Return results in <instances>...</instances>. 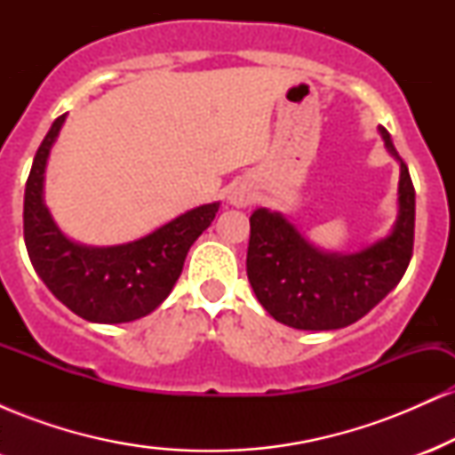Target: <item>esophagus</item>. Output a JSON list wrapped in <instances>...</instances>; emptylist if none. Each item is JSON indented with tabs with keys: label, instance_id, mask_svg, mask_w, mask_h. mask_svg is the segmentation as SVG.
I'll return each mask as SVG.
<instances>
[{
	"label": "esophagus",
	"instance_id": "esophagus-1",
	"mask_svg": "<svg viewBox=\"0 0 455 455\" xmlns=\"http://www.w3.org/2000/svg\"><path fill=\"white\" fill-rule=\"evenodd\" d=\"M228 203L235 207H245L252 203V192L245 186H235L231 192H228Z\"/></svg>",
	"mask_w": 455,
	"mask_h": 455
}]
</instances>
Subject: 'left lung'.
<instances>
[{"mask_svg":"<svg viewBox=\"0 0 455 455\" xmlns=\"http://www.w3.org/2000/svg\"><path fill=\"white\" fill-rule=\"evenodd\" d=\"M385 148L400 164L398 218L394 228L357 252H325L282 216L259 207L250 216L245 271L260 306L278 323L327 331L368 315L402 280L415 239V188L409 169L379 126Z\"/></svg>","mask_w":455,"mask_h":455,"instance_id":"left-lung-1","label":"left lung"}]
</instances>
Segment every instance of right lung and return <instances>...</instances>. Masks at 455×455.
Instances as JSON below:
<instances>
[{
	"label": "right lung",
	"instance_id": "add662e5",
	"mask_svg": "<svg viewBox=\"0 0 455 455\" xmlns=\"http://www.w3.org/2000/svg\"><path fill=\"white\" fill-rule=\"evenodd\" d=\"M66 115L36 151L23 203V235L31 265L66 307L90 323L148 316L173 291L190 245L216 218L220 203L181 213L149 235L117 245H85L57 227L44 203V171Z\"/></svg>",
	"mask_w": 455,
	"mask_h": 455
}]
</instances>
